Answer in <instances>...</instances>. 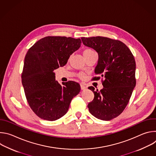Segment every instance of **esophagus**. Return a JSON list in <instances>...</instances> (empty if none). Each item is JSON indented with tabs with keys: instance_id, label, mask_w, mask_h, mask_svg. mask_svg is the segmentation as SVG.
<instances>
[{
	"instance_id": "esophagus-1",
	"label": "esophagus",
	"mask_w": 156,
	"mask_h": 156,
	"mask_svg": "<svg viewBox=\"0 0 156 156\" xmlns=\"http://www.w3.org/2000/svg\"><path fill=\"white\" fill-rule=\"evenodd\" d=\"M80 86H81V89L82 90H86V89H87V86H86V85L84 84L81 83L80 84Z\"/></svg>"
}]
</instances>
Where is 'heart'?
Here are the masks:
<instances>
[{
	"instance_id": "heart-1",
	"label": "heart",
	"mask_w": 156,
	"mask_h": 156,
	"mask_svg": "<svg viewBox=\"0 0 156 156\" xmlns=\"http://www.w3.org/2000/svg\"><path fill=\"white\" fill-rule=\"evenodd\" d=\"M94 51H93V50H91V49H86L84 51V52H83V54H85V53H91V52H93ZM80 76L81 77V78H83L84 77V75H82V74H81V75H80Z\"/></svg>"
}]
</instances>
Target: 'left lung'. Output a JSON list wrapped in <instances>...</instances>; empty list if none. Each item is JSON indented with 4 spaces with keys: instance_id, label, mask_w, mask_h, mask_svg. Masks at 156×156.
Here are the masks:
<instances>
[{
    "instance_id": "obj_1",
    "label": "left lung",
    "mask_w": 156,
    "mask_h": 156,
    "mask_svg": "<svg viewBox=\"0 0 156 156\" xmlns=\"http://www.w3.org/2000/svg\"><path fill=\"white\" fill-rule=\"evenodd\" d=\"M81 39L84 46L98 52L94 73L105 79L100 91L88 87L94 94V100L87 105L89 110L98 119L110 120L123 112L136 86L135 58L120 41L102 36Z\"/></svg>"
}]
</instances>
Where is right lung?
Segmentation results:
<instances>
[{
    "instance_id": "1",
    "label": "right lung",
    "mask_w": 156,
    "mask_h": 156,
    "mask_svg": "<svg viewBox=\"0 0 156 156\" xmlns=\"http://www.w3.org/2000/svg\"><path fill=\"white\" fill-rule=\"evenodd\" d=\"M81 44L80 39L48 36L37 41L27 52L22 84L30 107L41 119L54 121L63 117L72 99L80 92V85L75 81L59 84L54 70L67 63Z\"/></svg>"
}]
</instances>
